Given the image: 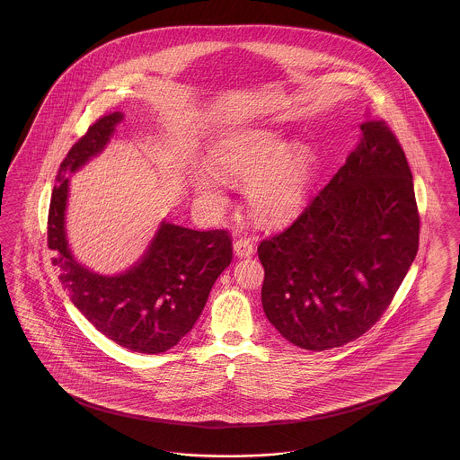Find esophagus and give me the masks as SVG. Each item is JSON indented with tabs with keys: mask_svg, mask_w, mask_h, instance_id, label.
Listing matches in <instances>:
<instances>
[{
	"mask_svg": "<svg viewBox=\"0 0 460 460\" xmlns=\"http://www.w3.org/2000/svg\"><path fill=\"white\" fill-rule=\"evenodd\" d=\"M234 252L239 258H246L254 252V244L250 237H239L234 241Z\"/></svg>",
	"mask_w": 460,
	"mask_h": 460,
	"instance_id": "obj_1",
	"label": "esophagus"
}]
</instances>
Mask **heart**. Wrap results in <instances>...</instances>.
<instances>
[{
	"label": "heart",
	"mask_w": 460,
	"mask_h": 460,
	"mask_svg": "<svg viewBox=\"0 0 460 460\" xmlns=\"http://www.w3.org/2000/svg\"><path fill=\"white\" fill-rule=\"evenodd\" d=\"M215 172L200 173L195 190L212 204L224 200L226 179L251 181L248 202L252 214L266 224L290 223L305 206L314 181L315 155L290 143L268 128H246L219 141L212 150Z\"/></svg>",
	"instance_id": "obj_1"
}]
</instances>
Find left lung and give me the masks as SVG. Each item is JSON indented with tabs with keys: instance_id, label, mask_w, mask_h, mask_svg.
<instances>
[{
	"instance_id": "1",
	"label": "left lung",
	"mask_w": 460,
	"mask_h": 460,
	"mask_svg": "<svg viewBox=\"0 0 460 460\" xmlns=\"http://www.w3.org/2000/svg\"><path fill=\"white\" fill-rule=\"evenodd\" d=\"M285 231L263 239L261 304L298 348H341L390 306L418 251L420 216L403 148L383 119Z\"/></svg>"
}]
</instances>
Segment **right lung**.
Listing matches in <instances>:
<instances>
[{
    "instance_id": "obj_1",
    "label": "right lung",
    "mask_w": 460,
    "mask_h": 460,
    "mask_svg": "<svg viewBox=\"0 0 460 460\" xmlns=\"http://www.w3.org/2000/svg\"><path fill=\"white\" fill-rule=\"evenodd\" d=\"M121 119V112L101 116L60 164L49 208L47 244L72 304L101 334L121 348L160 354L194 327L214 281L233 260V241L226 229L194 231L162 223L145 256L126 273L102 277L75 263L64 229L67 173L96 156Z\"/></svg>"
}]
</instances>
